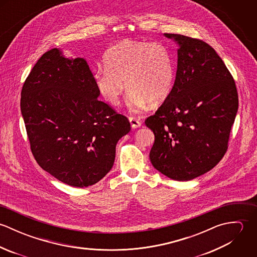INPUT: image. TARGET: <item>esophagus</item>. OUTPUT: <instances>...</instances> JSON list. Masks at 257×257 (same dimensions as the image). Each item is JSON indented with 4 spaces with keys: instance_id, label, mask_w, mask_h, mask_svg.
<instances>
[{
    "instance_id": "obj_1",
    "label": "esophagus",
    "mask_w": 257,
    "mask_h": 257,
    "mask_svg": "<svg viewBox=\"0 0 257 257\" xmlns=\"http://www.w3.org/2000/svg\"><path fill=\"white\" fill-rule=\"evenodd\" d=\"M128 119H130V122H131V125L133 128H138L142 125V120L135 116H130Z\"/></svg>"
}]
</instances>
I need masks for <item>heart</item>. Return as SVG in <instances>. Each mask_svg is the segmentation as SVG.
I'll return each mask as SVG.
<instances>
[{
	"label": "heart",
	"mask_w": 257,
	"mask_h": 257,
	"mask_svg": "<svg viewBox=\"0 0 257 257\" xmlns=\"http://www.w3.org/2000/svg\"><path fill=\"white\" fill-rule=\"evenodd\" d=\"M105 69L94 74V84L101 97L115 106L124 91L133 110H144L148 104H162L174 84V63L169 49L159 42L121 40L105 52Z\"/></svg>",
	"instance_id": "1"
}]
</instances>
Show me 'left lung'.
<instances>
[{
    "label": "left lung",
    "instance_id": "8db88e82",
    "mask_svg": "<svg viewBox=\"0 0 257 257\" xmlns=\"http://www.w3.org/2000/svg\"><path fill=\"white\" fill-rule=\"evenodd\" d=\"M178 46L177 71L169 97L146 120L155 137L153 167L176 181H189L214 168L224 155L238 97L218 53L206 42L164 34Z\"/></svg>",
    "mask_w": 257,
    "mask_h": 257
}]
</instances>
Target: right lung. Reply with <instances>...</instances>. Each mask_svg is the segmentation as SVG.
I'll return each mask as SVG.
<instances>
[{
  "label": "right lung",
  "mask_w": 257,
  "mask_h": 257,
  "mask_svg": "<svg viewBox=\"0 0 257 257\" xmlns=\"http://www.w3.org/2000/svg\"><path fill=\"white\" fill-rule=\"evenodd\" d=\"M86 59L45 52L28 76L21 110L33 154L56 179L84 188L110 172L128 119L100 101Z\"/></svg>",
  "instance_id": "obj_1"
}]
</instances>
